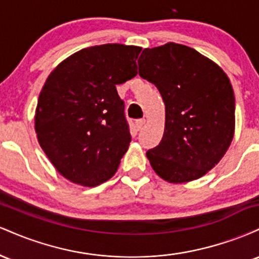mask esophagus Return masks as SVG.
<instances>
[{
  "instance_id": "obj_1",
  "label": "esophagus",
  "mask_w": 259,
  "mask_h": 259,
  "mask_svg": "<svg viewBox=\"0 0 259 259\" xmlns=\"http://www.w3.org/2000/svg\"><path fill=\"white\" fill-rule=\"evenodd\" d=\"M145 119H138L135 121V125H136V129L138 130H141L142 129V126H144V124H145Z\"/></svg>"
}]
</instances>
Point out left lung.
I'll use <instances>...</instances> for the list:
<instances>
[{
    "label": "left lung",
    "instance_id": "left-lung-1",
    "mask_svg": "<svg viewBox=\"0 0 259 259\" xmlns=\"http://www.w3.org/2000/svg\"><path fill=\"white\" fill-rule=\"evenodd\" d=\"M139 74L165 105L164 134L147 151L153 170L169 183L196 180L210 170L233 141L235 97L227 74L184 45L145 49Z\"/></svg>",
    "mask_w": 259,
    "mask_h": 259
}]
</instances>
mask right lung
<instances>
[{
  "mask_svg": "<svg viewBox=\"0 0 259 259\" xmlns=\"http://www.w3.org/2000/svg\"><path fill=\"white\" fill-rule=\"evenodd\" d=\"M141 47L92 46L64 59L50 74L35 114L38 144L73 183L96 186L117 171L132 141L117 88L138 74Z\"/></svg>",
  "mask_w": 259,
  "mask_h": 259,
  "instance_id": "add662e5",
  "label": "right lung"
}]
</instances>
